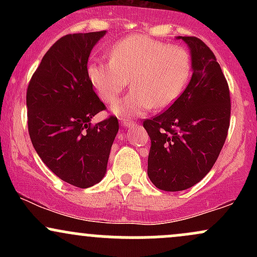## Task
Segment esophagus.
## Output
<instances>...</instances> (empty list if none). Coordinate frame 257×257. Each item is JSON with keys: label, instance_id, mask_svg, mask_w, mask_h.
Wrapping results in <instances>:
<instances>
[{"label": "esophagus", "instance_id": "34e87169", "mask_svg": "<svg viewBox=\"0 0 257 257\" xmlns=\"http://www.w3.org/2000/svg\"><path fill=\"white\" fill-rule=\"evenodd\" d=\"M120 124H123L124 126H134L135 122H134V120H131V119L122 118V119H120Z\"/></svg>", "mask_w": 257, "mask_h": 257}]
</instances>
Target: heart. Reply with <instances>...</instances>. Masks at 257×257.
Returning <instances> with one entry per match:
<instances>
[{
  "instance_id": "b5f03b06",
  "label": "heart",
  "mask_w": 257,
  "mask_h": 257,
  "mask_svg": "<svg viewBox=\"0 0 257 257\" xmlns=\"http://www.w3.org/2000/svg\"><path fill=\"white\" fill-rule=\"evenodd\" d=\"M110 61H91L89 83L106 104H113L131 77L133 89L112 107L117 116H143L155 106L168 107L179 98L191 73L186 49L144 35H133L112 47Z\"/></svg>"
}]
</instances>
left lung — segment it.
Returning <instances> with one entry per match:
<instances>
[{"instance_id": "8db88e82", "label": "left lung", "mask_w": 257, "mask_h": 257, "mask_svg": "<svg viewBox=\"0 0 257 257\" xmlns=\"http://www.w3.org/2000/svg\"><path fill=\"white\" fill-rule=\"evenodd\" d=\"M187 44L192 77L163 113L144 122L151 139L147 175L159 190L184 191L210 172L227 138L231 99L214 53L196 37Z\"/></svg>"}]
</instances>
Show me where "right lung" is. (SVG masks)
<instances>
[{
    "label": "right lung",
    "instance_id": "add662e5",
    "mask_svg": "<svg viewBox=\"0 0 257 257\" xmlns=\"http://www.w3.org/2000/svg\"><path fill=\"white\" fill-rule=\"evenodd\" d=\"M106 31L61 37L46 53L26 93L28 125L37 155L59 179L79 188L106 174L118 133L116 117L90 125L105 110L87 76L91 49Z\"/></svg>",
    "mask_w": 257,
    "mask_h": 257
}]
</instances>
